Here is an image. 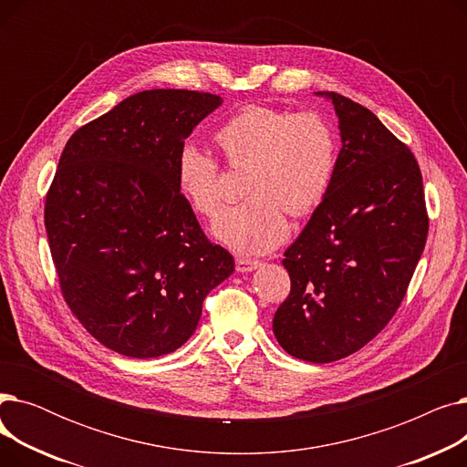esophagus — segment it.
Here are the masks:
<instances>
[{
  "label": "esophagus",
  "mask_w": 467,
  "mask_h": 467,
  "mask_svg": "<svg viewBox=\"0 0 467 467\" xmlns=\"http://www.w3.org/2000/svg\"><path fill=\"white\" fill-rule=\"evenodd\" d=\"M261 263L257 259H248V257H236V271L238 273H252L259 266Z\"/></svg>",
  "instance_id": "obj_1"
}]
</instances>
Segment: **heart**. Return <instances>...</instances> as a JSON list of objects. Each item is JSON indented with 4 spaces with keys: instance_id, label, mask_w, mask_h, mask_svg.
Masks as SVG:
<instances>
[{
    "instance_id": "b5f03b06",
    "label": "heart",
    "mask_w": 467,
    "mask_h": 467,
    "mask_svg": "<svg viewBox=\"0 0 467 467\" xmlns=\"http://www.w3.org/2000/svg\"><path fill=\"white\" fill-rule=\"evenodd\" d=\"M213 141L231 170H244L246 199L221 212L213 223L219 242L238 254H266L287 238V213L303 217L320 206L337 170V132L317 111L289 113L248 104L213 130ZM176 183L191 210L213 217L223 202L219 161L183 143L176 159Z\"/></svg>"
}]
</instances>
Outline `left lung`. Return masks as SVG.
I'll return each mask as SVG.
<instances>
[{
    "label": "left lung",
    "instance_id": "8db88e82",
    "mask_svg": "<svg viewBox=\"0 0 467 467\" xmlns=\"http://www.w3.org/2000/svg\"><path fill=\"white\" fill-rule=\"evenodd\" d=\"M327 96L342 150L326 201L284 254L291 289L273 320L280 347L310 363L347 358L388 326L430 227L412 151L371 109Z\"/></svg>",
    "mask_w": 467,
    "mask_h": 467
}]
</instances>
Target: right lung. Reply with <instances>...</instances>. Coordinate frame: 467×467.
Masks as SVG:
<instances>
[{"instance_id":"add662e5","label":"right lung","mask_w":467,"mask_h":467,"mask_svg":"<svg viewBox=\"0 0 467 467\" xmlns=\"http://www.w3.org/2000/svg\"><path fill=\"white\" fill-rule=\"evenodd\" d=\"M221 102L143 90L78 129L60 155L45 199L58 285L83 327L117 354L180 348L208 293L234 271L176 183L180 147Z\"/></svg>"}]
</instances>
